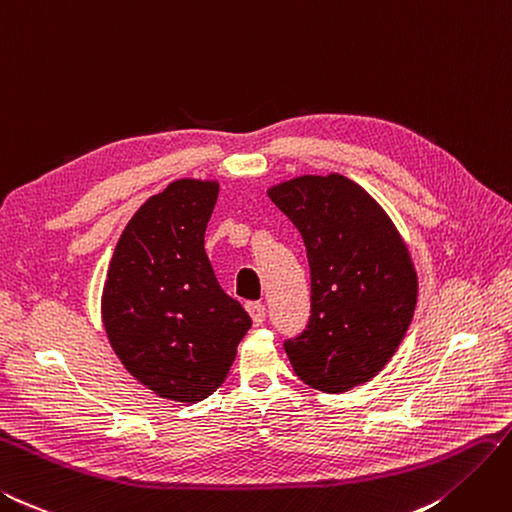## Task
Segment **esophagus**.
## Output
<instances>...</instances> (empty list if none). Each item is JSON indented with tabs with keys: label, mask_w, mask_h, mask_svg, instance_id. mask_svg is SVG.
<instances>
[{
	"label": "esophagus",
	"mask_w": 512,
	"mask_h": 512,
	"mask_svg": "<svg viewBox=\"0 0 512 512\" xmlns=\"http://www.w3.org/2000/svg\"><path fill=\"white\" fill-rule=\"evenodd\" d=\"M245 308H247V312H250L254 325H262V323H265V319H267V308L262 306L260 301H250Z\"/></svg>",
	"instance_id": "obj_1"
}]
</instances>
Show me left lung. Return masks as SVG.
Wrapping results in <instances>:
<instances>
[{
  "label": "left lung",
  "instance_id": "left-lung-1",
  "mask_svg": "<svg viewBox=\"0 0 512 512\" xmlns=\"http://www.w3.org/2000/svg\"><path fill=\"white\" fill-rule=\"evenodd\" d=\"M310 265V321L284 342L295 375L338 394L388 364L416 310L418 278L390 217L340 174L301 176L269 191Z\"/></svg>",
  "mask_w": 512,
  "mask_h": 512
}]
</instances>
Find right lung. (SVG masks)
<instances>
[{
  "mask_svg": "<svg viewBox=\"0 0 512 512\" xmlns=\"http://www.w3.org/2000/svg\"><path fill=\"white\" fill-rule=\"evenodd\" d=\"M217 183L183 178L133 215L103 290V323L131 375L161 398L198 403L228 377L250 314L204 252Z\"/></svg>",
  "mask_w": 512,
  "mask_h": 512,
  "instance_id": "right-lung-1",
  "label": "right lung"
}]
</instances>
